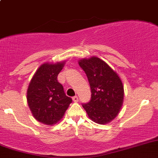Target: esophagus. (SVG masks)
Returning a JSON list of instances; mask_svg holds the SVG:
<instances>
[{
  "label": "esophagus",
  "instance_id": "1",
  "mask_svg": "<svg viewBox=\"0 0 158 158\" xmlns=\"http://www.w3.org/2000/svg\"><path fill=\"white\" fill-rule=\"evenodd\" d=\"M73 102H78V97H77V96H74L73 98Z\"/></svg>",
  "mask_w": 158,
  "mask_h": 158
}]
</instances>
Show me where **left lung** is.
Wrapping results in <instances>:
<instances>
[{
  "mask_svg": "<svg viewBox=\"0 0 158 158\" xmlns=\"http://www.w3.org/2000/svg\"><path fill=\"white\" fill-rule=\"evenodd\" d=\"M79 65L88 77L91 99L82 104L92 121L105 125L118 116L124 98V87L118 75L104 60L93 56L82 59Z\"/></svg>",
  "mask_w": 158,
  "mask_h": 158,
  "instance_id": "1",
  "label": "left lung"
}]
</instances>
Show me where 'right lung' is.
<instances>
[{
  "label": "right lung",
  "mask_w": 158,
  "mask_h": 158,
  "mask_svg": "<svg viewBox=\"0 0 158 158\" xmlns=\"http://www.w3.org/2000/svg\"><path fill=\"white\" fill-rule=\"evenodd\" d=\"M64 62L44 63L35 73L27 91V101L33 117L45 125H53L62 118L72 98L66 96L57 81Z\"/></svg>",
  "instance_id": "right-lung-1"
}]
</instances>
